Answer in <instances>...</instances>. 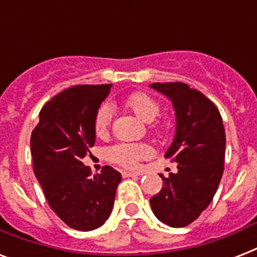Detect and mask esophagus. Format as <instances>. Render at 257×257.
Returning <instances> with one entry per match:
<instances>
[{
    "label": "esophagus",
    "mask_w": 257,
    "mask_h": 257,
    "mask_svg": "<svg viewBox=\"0 0 257 257\" xmlns=\"http://www.w3.org/2000/svg\"><path fill=\"white\" fill-rule=\"evenodd\" d=\"M122 176H124V177H136V176H140V173H137V172L125 171L122 172Z\"/></svg>",
    "instance_id": "34e87169"
}]
</instances>
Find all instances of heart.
<instances>
[{"label":"heart","instance_id":"heart-1","mask_svg":"<svg viewBox=\"0 0 257 257\" xmlns=\"http://www.w3.org/2000/svg\"><path fill=\"white\" fill-rule=\"evenodd\" d=\"M125 105L144 122H152L160 116V105L145 93H133L125 100ZM110 118H112V112H110V108L106 105L101 106L97 110L96 117H94V131L98 136L106 132V129L110 124ZM153 129L156 132L163 131V128L159 125L153 126ZM148 153L149 148L148 145L145 144H118L109 149L108 156L113 163L132 168L139 163V160L147 156Z\"/></svg>","mask_w":257,"mask_h":257}]
</instances>
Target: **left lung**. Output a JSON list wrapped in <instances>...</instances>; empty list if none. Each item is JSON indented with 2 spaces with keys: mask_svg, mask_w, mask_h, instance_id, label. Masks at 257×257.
I'll use <instances>...</instances> for the list:
<instances>
[{
  "mask_svg": "<svg viewBox=\"0 0 257 257\" xmlns=\"http://www.w3.org/2000/svg\"><path fill=\"white\" fill-rule=\"evenodd\" d=\"M172 101L176 133L165 157L177 163V173L163 179L151 199L153 213L169 227H187L211 204L224 171L225 132L219 109L203 93L183 82L151 85Z\"/></svg>",
  "mask_w": 257,
  "mask_h": 257,
  "instance_id": "left-lung-1",
  "label": "left lung"
}]
</instances>
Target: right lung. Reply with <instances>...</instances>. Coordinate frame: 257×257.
<instances>
[{
    "label": "right lung",
    "mask_w": 257,
    "mask_h": 257,
    "mask_svg": "<svg viewBox=\"0 0 257 257\" xmlns=\"http://www.w3.org/2000/svg\"><path fill=\"white\" fill-rule=\"evenodd\" d=\"M106 85H76L42 106L30 137L33 171L49 207L78 231L101 227L112 213L120 172L104 167L90 176L82 159L96 143L94 117L110 92Z\"/></svg>",
    "instance_id": "obj_1"
}]
</instances>
